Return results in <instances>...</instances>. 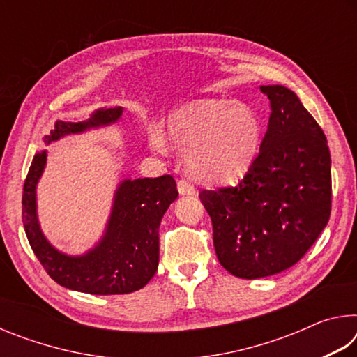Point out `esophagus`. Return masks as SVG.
<instances>
[{
    "mask_svg": "<svg viewBox=\"0 0 357 357\" xmlns=\"http://www.w3.org/2000/svg\"><path fill=\"white\" fill-rule=\"evenodd\" d=\"M178 192H179V195H195V187L190 184V181L179 179L178 181Z\"/></svg>",
    "mask_w": 357,
    "mask_h": 357,
    "instance_id": "1",
    "label": "esophagus"
}]
</instances>
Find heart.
Segmentation results:
<instances>
[{"label": "heart", "mask_w": 357, "mask_h": 357, "mask_svg": "<svg viewBox=\"0 0 357 357\" xmlns=\"http://www.w3.org/2000/svg\"><path fill=\"white\" fill-rule=\"evenodd\" d=\"M174 148L187 153L193 176L211 184L233 183L249 172L261 143V121L247 104L229 100H195L174 110L167 135L151 130L149 146L159 154Z\"/></svg>", "instance_id": "b5f03b06"}]
</instances>
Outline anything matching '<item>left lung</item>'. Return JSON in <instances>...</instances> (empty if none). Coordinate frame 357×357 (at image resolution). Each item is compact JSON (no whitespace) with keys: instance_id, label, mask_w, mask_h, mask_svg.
<instances>
[{"instance_id":"8db88e82","label":"left lung","mask_w":357,"mask_h":357,"mask_svg":"<svg viewBox=\"0 0 357 357\" xmlns=\"http://www.w3.org/2000/svg\"><path fill=\"white\" fill-rule=\"evenodd\" d=\"M271 116L259 153L236 187L203 190L220 264L261 279L305 255L331 215V154L315 118L282 84L259 86Z\"/></svg>"}]
</instances>
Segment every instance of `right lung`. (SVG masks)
Here are the masks:
<instances>
[{
  "label": "right lung",
  "mask_w": 357,
  "mask_h": 357,
  "mask_svg": "<svg viewBox=\"0 0 357 357\" xmlns=\"http://www.w3.org/2000/svg\"><path fill=\"white\" fill-rule=\"evenodd\" d=\"M123 107L98 108L86 121H56L44 137L50 144L72 134L107 128L123 116ZM47 149L34 154L23 185L22 219L28 243L47 274L64 288L88 294H128L143 288L159 266V227L178 198L170 174L160 178H126L118 184L100 239L80 255L56 249L42 231L38 217V184L47 165Z\"/></svg>",
  "instance_id": "1"
}]
</instances>
